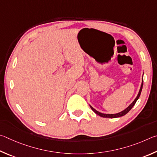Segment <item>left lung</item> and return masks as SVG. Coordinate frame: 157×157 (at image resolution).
<instances>
[{"mask_svg": "<svg viewBox=\"0 0 157 157\" xmlns=\"http://www.w3.org/2000/svg\"><path fill=\"white\" fill-rule=\"evenodd\" d=\"M143 85H144V80L142 81V83H141V89H140L139 90V92L138 95H137L136 98H135V100H134L132 103L130 105H129L127 108H126L125 110H123L122 112H119V113H117V114H103V113H101V112H98L95 109H94L92 108V106H90V108H91V109H92L93 111H94L96 114L99 115L100 117H104V118H117V117H123L124 116V115H125L126 114L128 113V112L130 110V109L133 108V106L135 105V103L136 102V101L139 99V98L140 97V95H141V90H142V88H143Z\"/></svg>", "mask_w": 157, "mask_h": 157, "instance_id": "1", "label": "left lung"}]
</instances>
